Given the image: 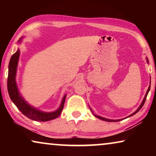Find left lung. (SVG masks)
Instances as JSON below:
<instances>
[{
  "mask_svg": "<svg viewBox=\"0 0 156 156\" xmlns=\"http://www.w3.org/2000/svg\"><path fill=\"white\" fill-rule=\"evenodd\" d=\"M147 62L148 63V58H147ZM150 89H151V86H149L148 89V90H147V92H146V95H145V97H144V100H143V101H142L141 104H140L139 107L138 108V109L136 110L135 112H133V114H131V115H130V116H128V117H130V116H133V115H134V114H136V113L139 112L140 108H141L143 107V106H144V103H145V101H146V99L147 95H148V92H149V91H150ZM91 112H92V111H91ZM92 113H93V112H92ZM94 116H96V117H97V118H98V119H101V120L106 121H108V122H115V121H119L122 120V119H119V120H112V119H105V118H104V117H101V116H97V115H94ZM128 117H127V118H128Z\"/></svg>",
  "mask_w": 156,
  "mask_h": 156,
  "instance_id": "1",
  "label": "left lung"
}]
</instances>
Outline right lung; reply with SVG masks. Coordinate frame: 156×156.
Segmentation results:
<instances>
[{"instance_id":"obj_1","label":"right lung","mask_w":156,"mask_h":156,"mask_svg":"<svg viewBox=\"0 0 156 156\" xmlns=\"http://www.w3.org/2000/svg\"><path fill=\"white\" fill-rule=\"evenodd\" d=\"M20 40L21 39L19 40V42L21 41ZM19 56H20V50L18 49L16 52L12 55L9 62V66H8V91L10 99L20 111L21 113H23V114H24L25 116L32 120L37 121H48L57 118L62 112L64 105H65L66 95L64 96L61 105L58 108V109L55 112L48 113L41 112V111L30 106L23 99L22 96L20 94L16 82L17 66L18 63Z\"/></svg>"}]
</instances>
